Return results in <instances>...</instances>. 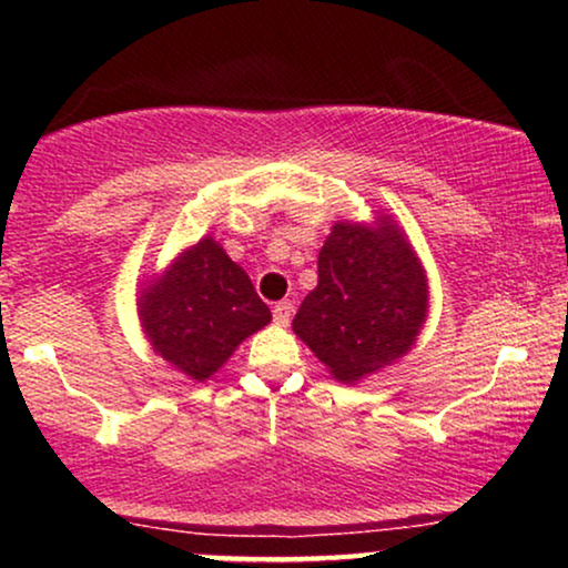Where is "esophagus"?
Segmentation results:
<instances>
[{
    "label": "esophagus",
    "instance_id": "34e87169",
    "mask_svg": "<svg viewBox=\"0 0 568 568\" xmlns=\"http://www.w3.org/2000/svg\"><path fill=\"white\" fill-rule=\"evenodd\" d=\"M293 315V304L291 302H277L272 306V317H275L277 325H288Z\"/></svg>",
    "mask_w": 568,
    "mask_h": 568
}]
</instances>
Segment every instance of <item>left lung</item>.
I'll list each match as a JSON object with an SVG mask.
<instances>
[{
	"label": "left lung",
	"mask_w": 568,
	"mask_h": 568,
	"mask_svg": "<svg viewBox=\"0 0 568 568\" xmlns=\"http://www.w3.org/2000/svg\"><path fill=\"white\" fill-rule=\"evenodd\" d=\"M427 315V280L393 221L336 224L317 256L293 331L344 384L361 382L414 347Z\"/></svg>",
	"instance_id": "8db88e82"
}]
</instances>
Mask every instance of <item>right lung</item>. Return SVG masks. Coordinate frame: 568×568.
Returning a JSON list of instances; mask_svg holds the SVG:
<instances>
[{
  "label": "right lung",
  "instance_id": "1",
  "mask_svg": "<svg viewBox=\"0 0 568 568\" xmlns=\"http://www.w3.org/2000/svg\"><path fill=\"white\" fill-rule=\"evenodd\" d=\"M141 321L154 352L192 379H207L272 312L243 266L211 237L189 247L141 293Z\"/></svg>",
  "mask_w": 568,
  "mask_h": 568
}]
</instances>
